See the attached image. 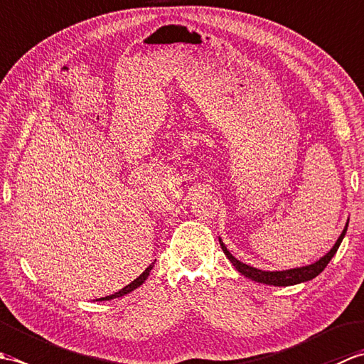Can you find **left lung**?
I'll return each mask as SVG.
<instances>
[{
    "instance_id": "left-lung-1",
    "label": "left lung",
    "mask_w": 364,
    "mask_h": 364,
    "mask_svg": "<svg viewBox=\"0 0 364 364\" xmlns=\"http://www.w3.org/2000/svg\"><path fill=\"white\" fill-rule=\"evenodd\" d=\"M347 227H349V220H347L341 236L338 237V241L335 242L333 247H331V250L327 255H323V257L319 261L313 262V264H310V266L296 267V269H289V270H275V272H270V270H259L257 267H252L249 264H244V262L236 259L233 255H231L227 250V247H225V244L222 242L220 237H219V242H220V247H222L223 253L227 255V258L231 262H233V266L244 277L250 278V280H253V282L264 283V284H270V286H292V284H299V283H304V282H308V280H313L314 277H318L322 272V270L327 267L330 259L335 257L336 250L339 249V245H341V242H343V239L346 236V231H347Z\"/></svg>"
}]
</instances>
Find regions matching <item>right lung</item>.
I'll use <instances>...</instances> for the list:
<instances>
[{
  "mask_svg": "<svg viewBox=\"0 0 364 364\" xmlns=\"http://www.w3.org/2000/svg\"><path fill=\"white\" fill-rule=\"evenodd\" d=\"M153 264H154V262H153ZM153 264H151V266H149V267H146V269L144 270V272H142L141 275H139V277L136 278V280H134L133 283H129L128 286H125V288H123L122 291H119V292L112 294V296H109V297H103V299H100V300H111V299H115V297H122V296H125V294H129L131 291H134L136 288H139V286H141V284H142V283L146 280V277L150 275V270L153 269Z\"/></svg>",
  "mask_w": 364,
  "mask_h": 364,
  "instance_id": "add662e5",
  "label": "right lung"
}]
</instances>
